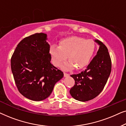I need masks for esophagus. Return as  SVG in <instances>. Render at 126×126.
<instances>
[{
    "mask_svg": "<svg viewBox=\"0 0 126 126\" xmlns=\"http://www.w3.org/2000/svg\"><path fill=\"white\" fill-rule=\"evenodd\" d=\"M69 76V74L64 72V77H68V76Z\"/></svg>",
    "mask_w": 126,
    "mask_h": 126,
    "instance_id": "obj_1",
    "label": "esophagus"
}]
</instances>
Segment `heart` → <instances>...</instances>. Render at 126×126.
<instances>
[{"mask_svg": "<svg viewBox=\"0 0 126 126\" xmlns=\"http://www.w3.org/2000/svg\"><path fill=\"white\" fill-rule=\"evenodd\" d=\"M95 49V43L92 39L72 37L61 40L59 46L51 45L50 47V53L56 66H61L68 56L69 61L63 65V68L70 69L76 66L77 69H81L89 63Z\"/></svg>", "mask_w": 126, "mask_h": 126, "instance_id": "obj_1", "label": "heart"}]
</instances>
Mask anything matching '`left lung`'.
I'll return each mask as SVG.
<instances>
[{
	"label": "left lung",
	"instance_id": "1",
	"mask_svg": "<svg viewBox=\"0 0 126 126\" xmlns=\"http://www.w3.org/2000/svg\"><path fill=\"white\" fill-rule=\"evenodd\" d=\"M95 42L100 46L97 54L85 70L70 75L75 84L70 89V94L80 101H89L99 95L111 73V60L107 47L101 41L95 40Z\"/></svg>",
	"mask_w": 126,
	"mask_h": 126
}]
</instances>
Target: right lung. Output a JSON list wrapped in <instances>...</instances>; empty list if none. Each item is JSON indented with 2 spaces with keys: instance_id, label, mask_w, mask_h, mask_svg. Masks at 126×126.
Wrapping results in <instances>:
<instances>
[{
  "instance_id": "1",
  "label": "right lung",
  "mask_w": 126,
  "mask_h": 126,
  "mask_svg": "<svg viewBox=\"0 0 126 126\" xmlns=\"http://www.w3.org/2000/svg\"><path fill=\"white\" fill-rule=\"evenodd\" d=\"M47 35L35 33L23 38L11 58V71L19 92L27 99L41 101L50 95L63 72L50 63Z\"/></svg>"
}]
</instances>
